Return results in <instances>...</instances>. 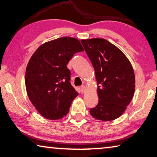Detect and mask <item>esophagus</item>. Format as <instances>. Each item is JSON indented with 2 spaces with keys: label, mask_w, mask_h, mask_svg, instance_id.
<instances>
[{
  "label": "esophagus",
  "mask_w": 157,
  "mask_h": 157,
  "mask_svg": "<svg viewBox=\"0 0 157 157\" xmlns=\"http://www.w3.org/2000/svg\"><path fill=\"white\" fill-rule=\"evenodd\" d=\"M80 91L82 93V94L85 92V86L84 85H82V86H80Z\"/></svg>",
  "instance_id": "obj_1"
}]
</instances>
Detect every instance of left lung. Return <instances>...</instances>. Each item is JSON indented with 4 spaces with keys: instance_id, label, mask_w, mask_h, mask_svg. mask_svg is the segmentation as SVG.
Here are the masks:
<instances>
[{
    "instance_id": "1",
    "label": "left lung",
    "mask_w": 157,
    "mask_h": 157,
    "mask_svg": "<svg viewBox=\"0 0 157 157\" xmlns=\"http://www.w3.org/2000/svg\"><path fill=\"white\" fill-rule=\"evenodd\" d=\"M81 42L94 68L98 84V104L90 109V113L98 120H115L134 96L132 66L124 53L106 39H82Z\"/></svg>"
}]
</instances>
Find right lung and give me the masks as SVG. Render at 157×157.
<instances>
[{
    "label": "right lung",
    "mask_w": 157,
    "mask_h": 157,
    "mask_svg": "<svg viewBox=\"0 0 157 157\" xmlns=\"http://www.w3.org/2000/svg\"><path fill=\"white\" fill-rule=\"evenodd\" d=\"M82 51L78 39L62 37L42 44L30 59L25 71L26 91L34 107L46 118H62L78 95L71 84V71L66 65L75 53Z\"/></svg>",
    "instance_id": "obj_1"
}]
</instances>
